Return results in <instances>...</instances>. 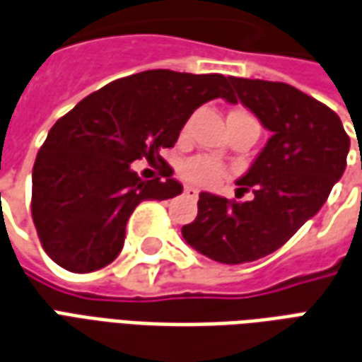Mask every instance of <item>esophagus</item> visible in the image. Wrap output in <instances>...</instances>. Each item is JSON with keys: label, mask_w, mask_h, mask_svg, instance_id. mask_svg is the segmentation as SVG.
Listing matches in <instances>:
<instances>
[{"label": "esophagus", "mask_w": 362, "mask_h": 362, "mask_svg": "<svg viewBox=\"0 0 362 362\" xmlns=\"http://www.w3.org/2000/svg\"><path fill=\"white\" fill-rule=\"evenodd\" d=\"M184 196L188 197V199H197L199 197V192L196 188H192V186H186L184 188Z\"/></svg>", "instance_id": "esophagus-1"}]
</instances>
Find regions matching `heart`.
<instances>
[{"label":"heart","instance_id":"b5f03b06","mask_svg":"<svg viewBox=\"0 0 362 362\" xmlns=\"http://www.w3.org/2000/svg\"><path fill=\"white\" fill-rule=\"evenodd\" d=\"M228 119H248V122H254L256 126H259L258 119L252 116L250 112L246 110H233L230 112V116ZM189 124L184 126V132L188 129ZM182 176H184V180L189 182V184H194V186H217L225 176H227V170H225V166L219 165V163H215L211 158L207 157H194L186 160L184 165H182Z\"/></svg>","mask_w":362,"mask_h":362}]
</instances>
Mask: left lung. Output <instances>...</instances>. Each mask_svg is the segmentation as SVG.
Listing matches in <instances>:
<instances>
[{
    "label": "left lung",
    "mask_w": 362,
    "mask_h": 362,
    "mask_svg": "<svg viewBox=\"0 0 362 362\" xmlns=\"http://www.w3.org/2000/svg\"><path fill=\"white\" fill-rule=\"evenodd\" d=\"M269 141L236 182V197L199 194L197 217L182 227L184 240L221 264H246L272 254L326 204L347 166L349 135L326 104L287 83L228 77ZM236 103V98H235Z\"/></svg>",
    "instance_id": "8db88e82"
}]
</instances>
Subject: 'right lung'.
<instances>
[{
	"mask_svg": "<svg viewBox=\"0 0 362 362\" xmlns=\"http://www.w3.org/2000/svg\"><path fill=\"white\" fill-rule=\"evenodd\" d=\"M219 96L235 103L225 75L149 69L108 83L62 116L33 166L30 211L44 252L74 273L112 264L135 207L182 194L158 153L174 147L196 108ZM141 158L159 163L153 181L131 170Z\"/></svg>",
	"mask_w": 362,
	"mask_h": 362,
	"instance_id": "add662e5",
	"label": "right lung"
}]
</instances>
